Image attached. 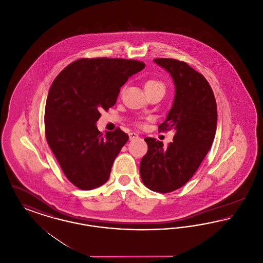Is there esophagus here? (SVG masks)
<instances>
[{"mask_svg":"<svg viewBox=\"0 0 263 263\" xmlns=\"http://www.w3.org/2000/svg\"><path fill=\"white\" fill-rule=\"evenodd\" d=\"M136 138H139V135L136 134L135 132L129 133V139H130V140H134V139H136Z\"/></svg>","mask_w":263,"mask_h":263,"instance_id":"34e87169","label":"esophagus"}]
</instances>
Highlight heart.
Segmentation results:
<instances>
[{
  "label": "heart",
  "mask_w": 263,
  "mask_h": 263,
  "mask_svg": "<svg viewBox=\"0 0 263 263\" xmlns=\"http://www.w3.org/2000/svg\"><path fill=\"white\" fill-rule=\"evenodd\" d=\"M145 90H153V89H163L164 91V85L161 81L159 80H155V79H151L146 81L145 85H144Z\"/></svg>",
  "instance_id": "heart-1"
}]
</instances>
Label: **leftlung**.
I'll return each instance as SVG.
<instances>
[{
	"label": "left lung",
	"mask_w": 263,
	"mask_h": 263,
	"mask_svg": "<svg viewBox=\"0 0 263 263\" xmlns=\"http://www.w3.org/2000/svg\"><path fill=\"white\" fill-rule=\"evenodd\" d=\"M154 62L172 76L175 86L173 106L159 131L174 130L166 147L155 138H145L148 152L140 163L146 187L168 193L183 186L196 173L210 150L217 128V104L204 76L188 64L158 58Z\"/></svg>",
	"instance_id": "obj_1"
}]
</instances>
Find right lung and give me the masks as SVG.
Returning a JSON list of instances; mask_svg holds the SVG:
<instances>
[{
	"mask_svg": "<svg viewBox=\"0 0 263 263\" xmlns=\"http://www.w3.org/2000/svg\"><path fill=\"white\" fill-rule=\"evenodd\" d=\"M145 63L120 58H82L55 78L45 105V136L64 175L78 188L105 183L129 136L120 128L100 133V111L116 102L128 79Z\"/></svg>",
	"mask_w": 263,
	"mask_h": 263,
	"instance_id": "right-lung-1",
	"label": "right lung"
}]
</instances>
